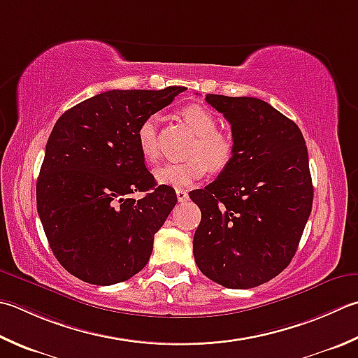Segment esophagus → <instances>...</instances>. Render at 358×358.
Returning <instances> with one entry per match:
<instances>
[{"instance_id":"1","label":"esophagus","mask_w":358,"mask_h":358,"mask_svg":"<svg viewBox=\"0 0 358 358\" xmlns=\"http://www.w3.org/2000/svg\"><path fill=\"white\" fill-rule=\"evenodd\" d=\"M177 199L180 203H183L187 200V191L186 189H177Z\"/></svg>"}]
</instances>
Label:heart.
Returning a JSON list of instances; mask_svg holds the SVG:
<instances>
[{
    "label": "heart",
    "mask_w": 358,
    "mask_h": 358,
    "mask_svg": "<svg viewBox=\"0 0 358 358\" xmlns=\"http://www.w3.org/2000/svg\"><path fill=\"white\" fill-rule=\"evenodd\" d=\"M181 117L187 124L195 139L189 158L181 163H167L153 172L159 185L172 187H187L205 177L208 171L222 172L234 158V141L227 133L219 131V119L211 110L199 103L187 105L181 110ZM138 149L145 161H155L159 157L158 121L155 116H147L136 130Z\"/></svg>",
    "instance_id": "heart-1"
}]
</instances>
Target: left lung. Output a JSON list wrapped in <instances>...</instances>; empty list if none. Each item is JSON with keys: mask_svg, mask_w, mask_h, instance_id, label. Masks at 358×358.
Masks as SVG:
<instances>
[{"mask_svg": "<svg viewBox=\"0 0 358 358\" xmlns=\"http://www.w3.org/2000/svg\"><path fill=\"white\" fill-rule=\"evenodd\" d=\"M231 125L234 158L205 189L189 192L201 211L194 234L200 271L228 289L278 276L312 211L309 157L298 125L256 97L206 94Z\"/></svg>", "mask_w": 358, "mask_h": 358, "instance_id": "obj_1", "label": "left lung"}]
</instances>
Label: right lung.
<instances>
[{
	"mask_svg": "<svg viewBox=\"0 0 358 358\" xmlns=\"http://www.w3.org/2000/svg\"><path fill=\"white\" fill-rule=\"evenodd\" d=\"M185 90L105 91L55 122L37 180V211L54 256L83 282L127 281L149 262L177 194L157 186L136 130ZM135 192L146 195L136 201Z\"/></svg>",
	"mask_w": 358,
	"mask_h": 358,
	"instance_id": "obj_1",
	"label": "right lung"
}]
</instances>
